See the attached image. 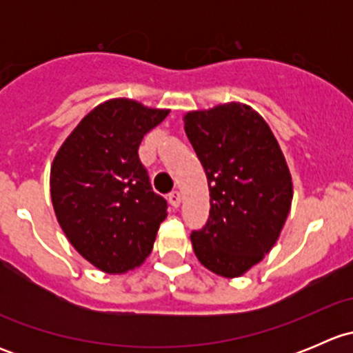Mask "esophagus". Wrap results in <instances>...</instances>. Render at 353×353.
<instances>
[{"label": "esophagus", "instance_id": "34e87169", "mask_svg": "<svg viewBox=\"0 0 353 353\" xmlns=\"http://www.w3.org/2000/svg\"><path fill=\"white\" fill-rule=\"evenodd\" d=\"M169 203L174 206V208H177V206L181 205V193H179V191H172V193H169Z\"/></svg>", "mask_w": 353, "mask_h": 353}]
</instances>
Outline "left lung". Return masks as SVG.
Returning a JSON list of instances; mask_svg holds the SVG:
<instances>
[{"label": "left lung", "mask_w": 353, "mask_h": 353, "mask_svg": "<svg viewBox=\"0 0 353 353\" xmlns=\"http://www.w3.org/2000/svg\"><path fill=\"white\" fill-rule=\"evenodd\" d=\"M183 119L210 190L208 222L191 234L194 254L210 272L237 279L272 251L285 225L294 196L287 160L266 121L241 102Z\"/></svg>", "instance_id": "1"}]
</instances>
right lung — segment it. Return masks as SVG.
<instances>
[{
  "mask_svg": "<svg viewBox=\"0 0 353 353\" xmlns=\"http://www.w3.org/2000/svg\"><path fill=\"white\" fill-rule=\"evenodd\" d=\"M169 109L133 99L94 108L59 147L51 199L70 244L104 273L138 268L154 248L167 201L154 193L138 147Z\"/></svg>",
  "mask_w": 353,
  "mask_h": 353,
  "instance_id": "add662e5",
  "label": "right lung"
}]
</instances>
